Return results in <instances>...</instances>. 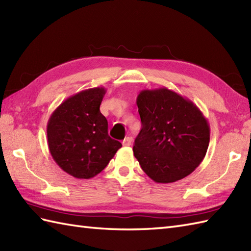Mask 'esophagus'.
I'll return each instance as SVG.
<instances>
[{"instance_id": "34e87169", "label": "esophagus", "mask_w": 251, "mask_h": 251, "mask_svg": "<svg viewBox=\"0 0 251 251\" xmlns=\"http://www.w3.org/2000/svg\"><path fill=\"white\" fill-rule=\"evenodd\" d=\"M131 138L130 137H126L124 140H123V146L124 147H129L131 145Z\"/></svg>"}]
</instances>
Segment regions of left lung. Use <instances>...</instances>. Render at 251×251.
I'll use <instances>...</instances> for the list:
<instances>
[{"label":"left lung","mask_w":251,"mask_h":251,"mask_svg":"<svg viewBox=\"0 0 251 251\" xmlns=\"http://www.w3.org/2000/svg\"><path fill=\"white\" fill-rule=\"evenodd\" d=\"M141 130L134 155L156 183H173L200 166L210 140V127L190 99L166 87L143 89L137 97Z\"/></svg>","instance_id":"left-lung-1"}]
</instances>
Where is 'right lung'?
<instances>
[{
	"label": "right lung",
	"mask_w": 251,
	"mask_h": 251,
	"mask_svg": "<svg viewBox=\"0 0 251 251\" xmlns=\"http://www.w3.org/2000/svg\"><path fill=\"white\" fill-rule=\"evenodd\" d=\"M104 87L70 96L52 112L47 123V143L54 161L74 178L90 179L106 167L120 141L110 138L108 121L101 114Z\"/></svg>",
	"instance_id": "1"
}]
</instances>
